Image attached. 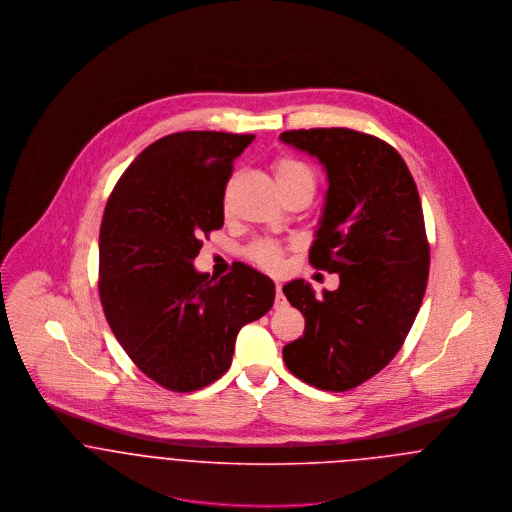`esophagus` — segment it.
<instances>
[{
  "label": "esophagus",
  "instance_id": "esophagus-1",
  "mask_svg": "<svg viewBox=\"0 0 512 512\" xmlns=\"http://www.w3.org/2000/svg\"><path fill=\"white\" fill-rule=\"evenodd\" d=\"M288 303V299H286V295L282 292V284L278 282L276 284V307H284Z\"/></svg>",
  "mask_w": 512,
  "mask_h": 512
}]
</instances>
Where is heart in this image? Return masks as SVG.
<instances>
[{
	"mask_svg": "<svg viewBox=\"0 0 512 512\" xmlns=\"http://www.w3.org/2000/svg\"><path fill=\"white\" fill-rule=\"evenodd\" d=\"M274 171H276V179H278L280 187L290 185V183H309L311 187H315L311 169L297 159H290V157L278 159L274 165ZM282 254H284L282 248L272 242H256L248 248L250 260H254L256 264H260L266 270H278L282 266Z\"/></svg>",
	"mask_w": 512,
	"mask_h": 512,
	"instance_id": "b5f03b06",
	"label": "heart"
}]
</instances>
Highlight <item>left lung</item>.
Returning a JSON list of instances; mask_svg holds the SVG:
<instances>
[{
	"instance_id": "1",
	"label": "left lung",
	"mask_w": 512,
	"mask_h": 512,
	"mask_svg": "<svg viewBox=\"0 0 512 512\" xmlns=\"http://www.w3.org/2000/svg\"><path fill=\"white\" fill-rule=\"evenodd\" d=\"M280 140L327 173L309 262L339 274V288L321 297L303 280L284 286L305 317L284 363L315 388L345 392L394 359L420 311L430 272L420 195L400 153L374 136L313 128Z\"/></svg>"
}]
</instances>
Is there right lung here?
Returning a JSON list of instances; mask_svg holds the SVG:
<instances>
[{
    "label": "right lung",
    "instance_id": "1",
    "mask_svg": "<svg viewBox=\"0 0 512 512\" xmlns=\"http://www.w3.org/2000/svg\"><path fill=\"white\" fill-rule=\"evenodd\" d=\"M252 134L179 132L147 146L116 183L100 226V301L112 333L151 380L193 392L232 363L238 331L266 315L274 282L238 262L197 272L203 236L224 224V187Z\"/></svg>",
    "mask_w": 512,
    "mask_h": 512
}]
</instances>
